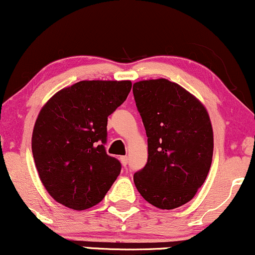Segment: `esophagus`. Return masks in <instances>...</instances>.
Instances as JSON below:
<instances>
[{
  "label": "esophagus",
  "instance_id": "34e87169",
  "mask_svg": "<svg viewBox=\"0 0 255 255\" xmlns=\"http://www.w3.org/2000/svg\"><path fill=\"white\" fill-rule=\"evenodd\" d=\"M120 160H121V162H122V165L124 166H127L128 165V156H121L120 157Z\"/></svg>",
  "mask_w": 255,
  "mask_h": 255
}]
</instances>
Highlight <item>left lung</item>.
<instances>
[{
    "label": "left lung",
    "instance_id": "left-lung-1",
    "mask_svg": "<svg viewBox=\"0 0 255 255\" xmlns=\"http://www.w3.org/2000/svg\"><path fill=\"white\" fill-rule=\"evenodd\" d=\"M133 94L148 142V160L134 174L146 201L174 209L194 198L213 156V129L198 99L166 79L134 83Z\"/></svg>",
    "mask_w": 255,
    "mask_h": 255
}]
</instances>
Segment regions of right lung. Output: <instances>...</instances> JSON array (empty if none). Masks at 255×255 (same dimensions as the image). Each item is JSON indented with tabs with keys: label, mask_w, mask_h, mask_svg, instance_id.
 <instances>
[{
	"label": "right lung",
	"mask_w": 255,
	"mask_h": 255,
	"mask_svg": "<svg viewBox=\"0 0 255 255\" xmlns=\"http://www.w3.org/2000/svg\"><path fill=\"white\" fill-rule=\"evenodd\" d=\"M130 89V81H80L41 109L31 149L42 183L59 204L93 207L117 180L121 163L106 151L107 122Z\"/></svg>",
	"instance_id": "right-lung-1"
}]
</instances>
